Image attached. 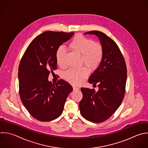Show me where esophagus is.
Segmentation results:
<instances>
[{"label": "esophagus", "instance_id": "1", "mask_svg": "<svg viewBox=\"0 0 148 148\" xmlns=\"http://www.w3.org/2000/svg\"><path fill=\"white\" fill-rule=\"evenodd\" d=\"M79 89V88L78 87H76V86H73V90L74 91H76V90H78Z\"/></svg>", "mask_w": 148, "mask_h": 148}]
</instances>
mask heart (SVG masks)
<instances>
[{"label": "heart", "mask_w": 148, "mask_h": 148, "mask_svg": "<svg viewBox=\"0 0 148 148\" xmlns=\"http://www.w3.org/2000/svg\"><path fill=\"white\" fill-rule=\"evenodd\" d=\"M69 49L78 55H81V62L89 69L95 71L102 62L104 50L100 43L95 41L82 34L76 35L68 45ZM66 51L63 47L60 46L56 51L55 56L58 65L64 67ZM89 71L84 67L79 69H70L66 71L63 75L64 78L69 83L74 85H81L88 77Z\"/></svg>", "instance_id": "b5f03b06"}]
</instances>
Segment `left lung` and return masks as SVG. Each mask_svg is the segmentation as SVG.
Masks as SVG:
<instances>
[{
    "label": "left lung",
    "mask_w": 148,
    "mask_h": 148,
    "mask_svg": "<svg viewBox=\"0 0 148 148\" xmlns=\"http://www.w3.org/2000/svg\"><path fill=\"white\" fill-rule=\"evenodd\" d=\"M85 34L97 36L103 46L101 63L91 75L89 82L98 84L99 90L82 88L83 97L79 102L80 113L85 119L94 123L107 120L121 104L125 94L127 67L116 43L104 33L92 30Z\"/></svg>",
    "instance_id": "obj_1"
}]
</instances>
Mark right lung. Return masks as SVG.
<instances>
[{"mask_svg": "<svg viewBox=\"0 0 148 148\" xmlns=\"http://www.w3.org/2000/svg\"><path fill=\"white\" fill-rule=\"evenodd\" d=\"M74 34L53 31L40 34L29 45L20 61V98L29 114L39 121L49 122L59 117L73 90L63 79L52 84L48 78L51 71L57 69L56 49Z\"/></svg>", "mask_w": 148, "mask_h": 148, "instance_id": "obj_1", "label": "right lung"}]
</instances>
